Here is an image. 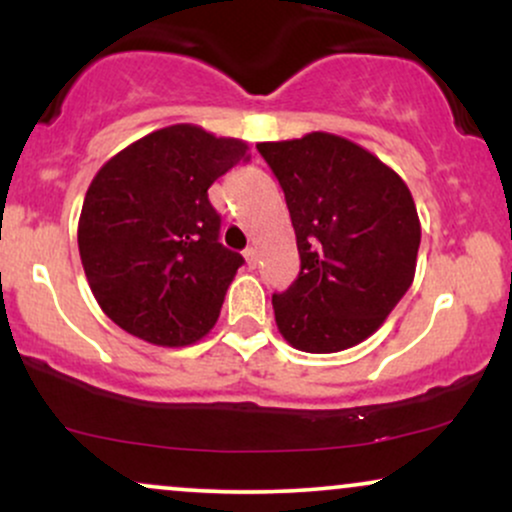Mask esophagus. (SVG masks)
Instances as JSON below:
<instances>
[{
    "instance_id": "obj_1",
    "label": "esophagus",
    "mask_w": 512,
    "mask_h": 512,
    "mask_svg": "<svg viewBox=\"0 0 512 512\" xmlns=\"http://www.w3.org/2000/svg\"><path fill=\"white\" fill-rule=\"evenodd\" d=\"M243 255H245V262H248L250 267H255V264H257V257H260V255H257V250H255V248H248V250L243 252Z\"/></svg>"
}]
</instances>
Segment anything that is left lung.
Listing matches in <instances>:
<instances>
[{
	"label": "left lung",
	"mask_w": 512,
	"mask_h": 512,
	"mask_svg": "<svg viewBox=\"0 0 512 512\" xmlns=\"http://www.w3.org/2000/svg\"><path fill=\"white\" fill-rule=\"evenodd\" d=\"M257 151L284 190L301 255L298 279L272 296L281 337L308 354L366 342L414 281L421 221L407 182L330 132Z\"/></svg>",
	"instance_id": "8db88e82"
}]
</instances>
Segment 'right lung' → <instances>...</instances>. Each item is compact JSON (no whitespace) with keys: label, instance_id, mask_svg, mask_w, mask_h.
Listing matches in <instances>:
<instances>
[{"label":"right lung","instance_id":"1","mask_svg":"<svg viewBox=\"0 0 512 512\" xmlns=\"http://www.w3.org/2000/svg\"><path fill=\"white\" fill-rule=\"evenodd\" d=\"M245 154L243 139L182 122L103 163L76 238L88 286L117 327L175 349L216 325L243 257L219 243L207 190Z\"/></svg>","mask_w":512,"mask_h":512}]
</instances>
